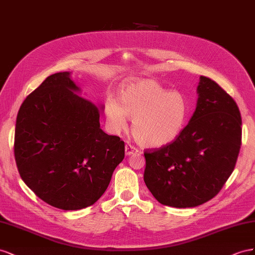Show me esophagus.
Wrapping results in <instances>:
<instances>
[{
    "label": "esophagus",
    "instance_id": "obj_1",
    "mask_svg": "<svg viewBox=\"0 0 255 255\" xmlns=\"http://www.w3.org/2000/svg\"><path fill=\"white\" fill-rule=\"evenodd\" d=\"M136 151H137V149L134 146H132L131 144H127L126 146H125V154L127 156L132 155V154H134V152H136Z\"/></svg>",
    "mask_w": 255,
    "mask_h": 255
}]
</instances>
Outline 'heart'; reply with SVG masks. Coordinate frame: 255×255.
<instances>
[{
    "label": "heart",
    "mask_w": 255,
    "mask_h": 255,
    "mask_svg": "<svg viewBox=\"0 0 255 255\" xmlns=\"http://www.w3.org/2000/svg\"><path fill=\"white\" fill-rule=\"evenodd\" d=\"M190 105L181 92L164 89L147 79L133 80L124 85L119 101H106L108 125L113 132L125 129L132 119V134L145 147H161L183 132L190 118Z\"/></svg>",
    "instance_id": "b5f03b06"
}]
</instances>
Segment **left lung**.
Returning <instances> with one entry per match:
<instances>
[{
  "label": "left lung",
  "instance_id": "obj_1",
  "mask_svg": "<svg viewBox=\"0 0 255 255\" xmlns=\"http://www.w3.org/2000/svg\"><path fill=\"white\" fill-rule=\"evenodd\" d=\"M198 103L177 139L145 150L144 181L163 205L187 208L212 200L235 168L242 145V116L229 94L200 77Z\"/></svg>",
  "mask_w": 255,
  "mask_h": 255
}]
</instances>
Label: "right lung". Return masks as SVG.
I'll return each mask as SVG.
<instances>
[{
	"label": "right lung",
	"mask_w": 255,
	"mask_h": 255,
	"mask_svg": "<svg viewBox=\"0 0 255 255\" xmlns=\"http://www.w3.org/2000/svg\"><path fill=\"white\" fill-rule=\"evenodd\" d=\"M69 71L49 76L21 105L14 159L21 178L49 205L78 210L105 193L125 143L100 128L99 108L77 93Z\"/></svg>",
	"instance_id": "right-lung-1"
}]
</instances>
